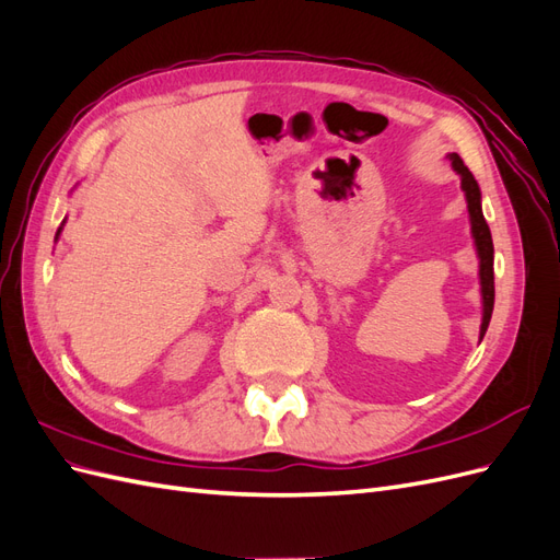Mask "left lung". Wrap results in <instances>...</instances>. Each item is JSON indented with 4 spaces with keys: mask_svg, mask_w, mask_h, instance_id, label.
<instances>
[{
    "mask_svg": "<svg viewBox=\"0 0 560 560\" xmlns=\"http://www.w3.org/2000/svg\"><path fill=\"white\" fill-rule=\"evenodd\" d=\"M453 171L460 175L463 191L467 198V210H469V222H471V235L474 245H477L479 254V278H481V299H483V319H481V338L488 329L490 315H493V303H495V278H493V238H490V229L481 212V191L479 184L469 173V167L463 163L457 154H451Z\"/></svg>",
    "mask_w": 560,
    "mask_h": 560,
    "instance_id": "obj_1",
    "label": "left lung"
}]
</instances>
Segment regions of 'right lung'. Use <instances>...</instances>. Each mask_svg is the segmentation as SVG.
Instances as JSON below:
<instances>
[{"label": "right lung", "instance_id": "obj_1", "mask_svg": "<svg viewBox=\"0 0 560 560\" xmlns=\"http://www.w3.org/2000/svg\"><path fill=\"white\" fill-rule=\"evenodd\" d=\"M62 229V226H60ZM60 229H58V233H60ZM58 233H56V238H58Z\"/></svg>", "mask_w": 560, "mask_h": 560}]
</instances>
